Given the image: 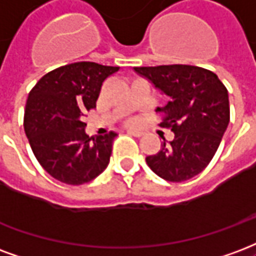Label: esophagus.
Segmentation results:
<instances>
[{
	"label": "esophagus",
	"mask_w": 256,
	"mask_h": 256,
	"mask_svg": "<svg viewBox=\"0 0 256 256\" xmlns=\"http://www.w3.org/2000/svg\"><path fill=\"white\" fill-rule=\"evenodd\" d=\"M128 134L133 136V137H142V136H144L142 132H138V130H128Z\"/></svg>",
	"instance_id": "obj_1"
}]
</instances>
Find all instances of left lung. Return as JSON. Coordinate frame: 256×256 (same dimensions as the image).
<instances>
[{"label":"left lung","instance_id":"8db88e82","mask_svg":"<svg viewBox=\"0 0 256 256\" xmlns=\"http://www.w3.org/2000/svg\"><path fill=\"white\" fill-rule=\"evenodd\" d=\"M154 88L170 98L157 108L164 114L160 126L171 128V142L146 157L156 175L168 182H183L205 170L217 152L229 123L228 90L208 69L191 65L134 68Z\"/></svg>","mask_w":256,"mask_h":256}]
</instances>
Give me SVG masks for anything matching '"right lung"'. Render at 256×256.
Segmentation results:
<instances>
[{
    "mask_svg": "<svg viewBox=\"0 0 256 256\" xmlns=\"http://www.w3.org/2000/svg\"><path fill=\"white\" fill-rule=\"evenodd\" d=\"M118 66L74 62L51 70L28 94L24 130L36 160L66 184L88 183L107 168L118 134L90 137L81 118L96 108L103 81Z\"/></svg>",
    "mask_w": 256,
    "mask_h": 256,
    "instance_id": "obj_1",
    "label": "right lung"
}]
</instances>
